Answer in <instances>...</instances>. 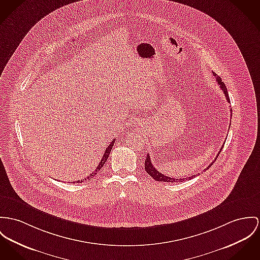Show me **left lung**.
Segmentation results:
<instances>
[{
	"label": "left lung",
	"instance_id": "left-lung-1",
	"mask_svg": "<svg viewBox=\"0 0 260 260\" xmlns=\"http://www.w3.org/2000/svg\"><path fill=\"white\" fill-rule=\"evenodd\" d=\"M214 74V76H216V79L218 81V84L220 85V88L221 89V91L223 92V94H224V96H225V99L226 101L229 102V103H231V101H230V97H229V93H228V90H226V87H225V85H224V83L223 82H221V79H220V77H219L216 73H213ZM231 114H232V110H231ZM232 116V115H231ZM232 119V118H231ZM222 147H223V145L220 147V151H219V153H218V155L216 156V159L218 158V156L220 155V151H221V149H222ZM215 159V160H216ZM215 160L206 168V169H209L211 166H212V164L215 162ZM144 168H145V171L153 178V179L156 180V181H162V182H171V183H175V182H182V181H184V180L186 179H192V178H194L195 176H197V175H192L191 177H188V178H180V179H175V178H171V177H168V176H165L164 174H162V173H160L159 171H157L156 169H155V167L152 165V163H151V161H150V156L147 154V156H146V159L144 161ZM205 169V170H206Z\"/></svg>",
	"mask_w": 260,
	"mask_h": 260
}]
</instances>
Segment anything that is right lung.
<instances>
[{"label":"right lung","instance_id":"1","mask_svg":"<svg viewBox=\"0 0 260 260\" xmlns=\"http://www.w3.org/2000/svg\"><path fill=\"white\" fill-rule=\"evenodd\" d=\"M114 143H115V140H112L111 142H110V144L108 145V147L106 148V151H105V153H104V155H103V157H102V159H101L100 162H99V165L97 166V168H96V170L92 173V174H90L88 177H86L85 179L82 180H77V181H75L76 183H82V182H84V181H89V180L91 179L92 177H94L97 173H98V171L100 170L101 168L103 167V165L106 163V161L108 160V157H109V155H110V152H111V150H112V148H113V146H114ZM74 182V183H75Z\"/></svg>","mask_w":260,"mask_h":260}]
</instances>
